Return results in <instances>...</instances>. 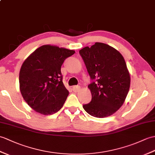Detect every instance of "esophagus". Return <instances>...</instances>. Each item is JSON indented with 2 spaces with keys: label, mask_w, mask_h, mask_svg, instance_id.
<instances>
[{
  "label": "esophagus",
  "mask_w": 155,
  "mask_h": 155,
  "mask_svg": "<svg viewBox=\"0 0 155 155\" xmlns=\"http://www.w3.org/2000/svg\"><path fill=\"white\" fill-rule=\"evenodd\" d=\"M81 90V86H74L73 87V91L74 92H77Z\"/></svg>",
  "instance_id": "34e87169"
}]
</instances>
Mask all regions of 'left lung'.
Instances as JSON below:
<instances>
[{
    "label": "left lung",
    "instance_id": "left-lung-1",
    "mask_svg": "<svg viewBox=\"0 0 155 155\" xmlns=\"http://www.w3.org/2000/svg\"><path fill=\"white\" fill-rule=\"evenodd\" d=\"M93 82L88 88L92 100L83 105L88 114L102 118L114 114L123 105L130 87V74L124 57L117 49L96 42L79 51Z\"/></svg>",
    "mask_w": 155,
    "mask_h": 155
}]
</instances>
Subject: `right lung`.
<instances>
[{
  "label": "right lung",
  "mask_w": 155,
  "mask_h": 155,
  "mask_svg": "<svg viewBox=\"0 0 155 155\" xmlns=\"http://www.w3.org/2000/svg\"><path fill=\"white\" fill-rule=\"evenodd\" d=\"M74 50L56 45L39 47L25 59L19 74L20 91L31 108L43 115L56 113L69 92L64 86L61 68Z\"/></svg>",
  "instance_id": "right-lung-1"
}]
</instances>
